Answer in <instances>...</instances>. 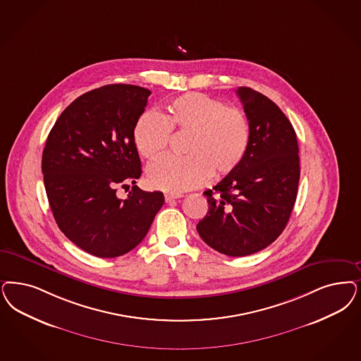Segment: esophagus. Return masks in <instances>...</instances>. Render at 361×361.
Wrapping results in <instances>:
<instances>
[{
  "instance_id": "34e87169",
  "label": "esophagus",
  "mask_w": 361,
  "mask_h": 361,
  "mask_svg": "<svg viewBox=\"0 0 361 361\" xmlns=\"http://www.w3.org/2000/svg\"><path fill=\"white\" fill-rule=\"evenodd\" d=\"M181 197H183L181 193H166V195H165V201H166V202H171V201L181 199Z\"/></svg>"
}]
</instances>
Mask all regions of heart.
Returning a JSON list of instances; mask_svg holds the SVG:
<instances>
[{"label": "heart", "instance_id": "obj_1", "mask_svg": "<svg viewBox=\"0 0 361 361\" xmlns=\"http://www.w3.org/2000/svg\"><path fill=\"white\" fill-rule=\"evenodd\" d=\"M171 132L188 133L185 157H162L150 164V187L180 193L202 185L211 176L232 173L244 161L252 142V124L243 109L204 93L190 92L165 105L161 114L142 113L133 128L138 153L154 160L171 141Z\"/></svg>", "mask_w": 361, "mask_h": 361}]
</instances>
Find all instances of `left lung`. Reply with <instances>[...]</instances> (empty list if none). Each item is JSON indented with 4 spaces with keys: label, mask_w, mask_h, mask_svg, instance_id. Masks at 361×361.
<instances>
[{
    "label": "left lung",
    "mask_w": 361,
    "mask_h": 361,
    "mask_svg": "<svg viewBox=\"0 0 361 361\" xmlns=\"http://www.w3.org/2000/svg\"><path fill=\"white\" fill-rule=\"evenodd\" d=\"M237 96L252 124L247 157L204 195L208 213L197 232L211 248L232 257L272 244L290 217L300 180L296 132L286 114L262 93L240 87Z\"/></svg>",
    "instance_id": "1"
}]
</instances>
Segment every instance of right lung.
Listing matches in <instances>:
<instances>
[{
  "label": "right lung",
  "mask_w": 361,
  "mask_h": 361,
  "mask_svg": "<svg viewBox=\"0 0 361 361\" xmlns=\"http://www.w3.org/2000/svg\"><path fill=\"white\" fill-rule=\"evenodd\" d=\"M150 90L114 84L75 99L53 125L42 152V173L54 220L87 253L109 259L136 248L164 205L161 192L135 185L141 161L133 128ZM134 184L125 200L117 186Z\"/></svg>",
  "instance_id": "obj_1"
}]
</instances>
